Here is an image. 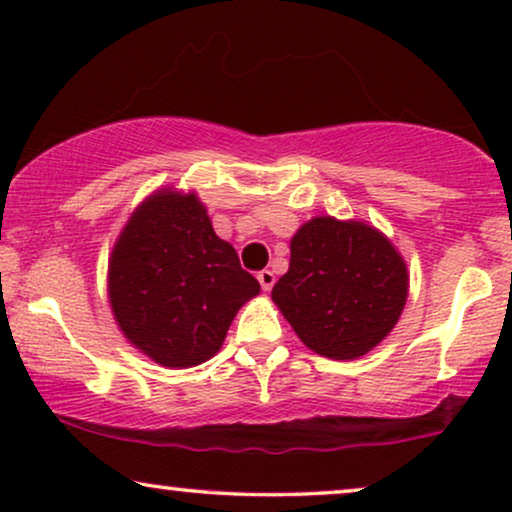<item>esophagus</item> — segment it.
I'll return each mask as SVG.
<instances>
[{
  "label": "esophagus",
  "mask_w": 512,
  "mask_h": 512,
  "mask_svg": "<svg viewBox=\"0 0 512 512\" xmlns=\"http://www.w3.org/2000/svg\"><path fill=\"white\" fill-rule=\"evenodd\" d=\"M258 282H261L263 291H270L272 286H275V275H272L270 270H261L258 272Z\"/></svg>",
  "instance_id": "obj_1"
}]
</instances>
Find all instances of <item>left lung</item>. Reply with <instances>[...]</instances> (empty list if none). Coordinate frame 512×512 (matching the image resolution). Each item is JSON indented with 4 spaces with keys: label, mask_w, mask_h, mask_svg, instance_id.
Returning <instances> with one entry per match:
<instances>
[{
    "label": "left lung",
    "mask_w": 512,
    "mask_h": 512,
    "mask_svg": "<svg viewBox=\"0 0 512 512\" xmlns=\"http://www.w3.org/2000/svg\"><path fill=\"white\" fill-rule=\"evenodd\" d=\"M408 291V265L387 235L366 221L314 216L291 237L272 300L305 347L352 361L394 331Z\"/></svg>",
    "instance_id": "8db88e82"
}]
</instances>
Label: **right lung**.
Segmentation results:
<instances>
[{
  "instance_id": "right-lung-1",
  "label": "right lung",
  "mask_w": 512,
  "mask_h": 512,
  "mask_svg": "<svg viewBox=\"0 0 512 512\" xmlns=\"http://www.w3.org/2000/svg\"><path fill=\"white\" fill-rule=\"evenodd\" d=\"M258 291L195 191L167 186L146 195L109 256L116 324L132 347L165 368L212 359L237 310Z\"/></svg>"
}]
</instances>
